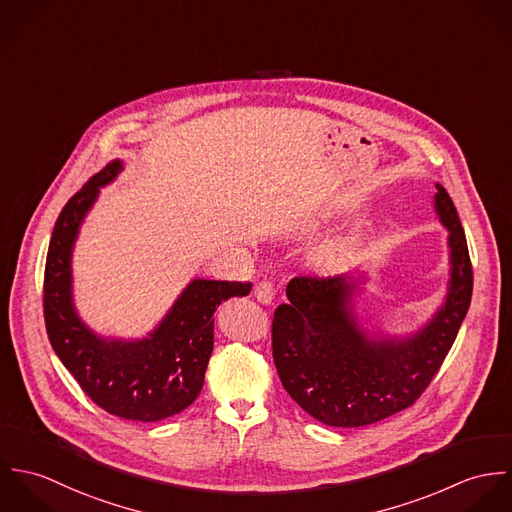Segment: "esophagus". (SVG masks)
<instances>
[{"label": "esophagus", "instance_id": "esophagus-1", "mask_svg": "<svg viewBox=\"0 0 512 512\" xmlns=\"http://www.w3.org/2000/svg\"><path fill=\"white\" fill-rule=\"evenodd\" d=\"M274 284L272 282H258L256 288H254V297L264 303V305H270L274 301Z\"/></svg>", "mask_w": 512, "mask_h": 512}]
</instances>
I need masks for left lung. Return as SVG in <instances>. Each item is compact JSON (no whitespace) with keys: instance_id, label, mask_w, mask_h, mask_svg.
<instances>
[{"instance_id":"8db88e82","label":"left lung","mask_w":512,"mask_h":512,"mask_svg":"<svg viewBox=\"0 0 512 512\" xmlns=\"http://www.w3.org/2000/svg\"><path fill=\"white\" fill-rule=\"evenodd\" d=\"M436 213L449 230V284L438 313L408 339L368 337L353 315L357 280L297 276L274 311L272 355L293 400L315 420L361 428L410 408L430 386L467 315L473 268L465 232L436 183ZM361 284V282H359Z\"/></svg>"}]
</instances>
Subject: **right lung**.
<instances>
[{
	"label": "right lung",
	"instance_id": "obj_1",
	"mask_svg": "<svg viewBox=\"0 0 512 512\" xmlns=\"http://www.w3.org/2000/svg\"><path fill=\"white\" fill-rule=\"evenodd\" d=\"M122 171L110 161L69 199L49 242L43 311L49 341L84 394L108 414L136 422H159L183 412L199 396L213 353V313L252 284L193 280L146 339H102L76 315L71 256L80 222L100 187Z\"/></svg>",
	"mask_w": 512,
	"mask_h": 512
}]
</instances>
